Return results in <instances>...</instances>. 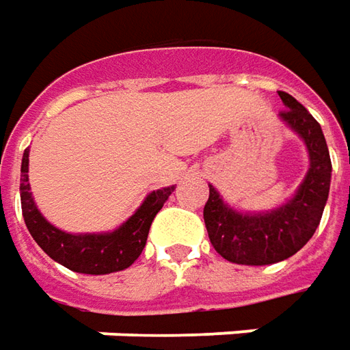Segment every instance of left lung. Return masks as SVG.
<instances>
[{
    "mask_svg": "<svg viewBox=\"0 0 350 350\" xmlns=\"http://www.w3.org/2000/svg\"><path fill=\"white\" fill-rule=\"evenodd\" d=\"M278 95L286 105L280 118L307 143L310 167L295 198L262 215L236 213L209 187L204 206L207 234L221 257L238 265H272L299 252L320 225L329 192L332 160L322 127L291 95Z\"/></svg>",
    "mask_w": 350,
    "mask_h": 350,
    "instance_id": "obj_1",
    "label": "left lung"
}]
</instances>
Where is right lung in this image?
<instances>
[{"instance_id": "add662e5", "label": "right lung", "mask_w": 350, "mask_h": 350, "mask_svg": "<svg viewBox=\"0 0 350 350\" xmlns=\"http://www.w3.org/2000/svg\"><path fill=\"white\" fill-rule=\"evenodd\" d=\"M175 187L154 190L135 215L110 234H66L49 225L33 204L28 185V148L23 154L21 167V204L24 223L32 238L51 259L74 272L108 274L124 271L143 253L152 221Z\"/></svg>"}]
</instances>
